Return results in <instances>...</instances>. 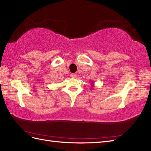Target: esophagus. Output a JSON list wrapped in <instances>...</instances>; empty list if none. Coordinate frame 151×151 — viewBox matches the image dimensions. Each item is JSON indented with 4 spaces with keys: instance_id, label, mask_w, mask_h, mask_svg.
<instances>
[{
    "instance_id": "obj_1",
    "label": "esophagus",
    "mask_w": 151,
    "mask_h": 151,
    "mask_svg": "<svg viewBox=\"0 0 151 151\" xmlns=\"http://www.w3.org/2000/svg\"><path fill=\"white\" fill-rule=\"evenodd\" d=\"M76 75L75 74V73H73V74H71V76L72 77V78H76Z\"/></svg>"
}]
</instances>
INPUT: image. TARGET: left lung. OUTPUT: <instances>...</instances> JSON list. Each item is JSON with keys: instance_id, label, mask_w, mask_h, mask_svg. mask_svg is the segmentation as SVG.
I'll use <instances>...</instances> for the list:
<instances>
[{"instance_id": "1", "label": "left lung", "mask_w": 151, "mask_h": 151, "mask_svg": "<svg viewBox=\"0 0 151 151\" xmlns=\"http://www.w3.org/2000/svg\"><path fill=\"white\" fill-rule=\"evenodd\" d=\"M92 83H91V87H94V82H91Z\"/></svg>"}]
</instances>
